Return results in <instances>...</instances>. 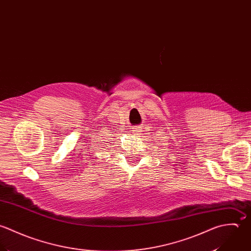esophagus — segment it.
<instances>
[{
    "label": "esophagus",
    "mask_w": 251,
    "mask_h": 251,
    "mask_svg": "<svg viewBox=\"0 0 251 251\" xmlns=\"http://www.w3.org/2000/svg\"><path fill=\"white\" fill-rule=\"evenodd\" d=\"M141 132H142V129L140 128V127H134L133 128V130H132V133H133V135H136V136H139L140 134H141Z\"/></svg>",
    "instance_id": "1"
}]
</instances>
